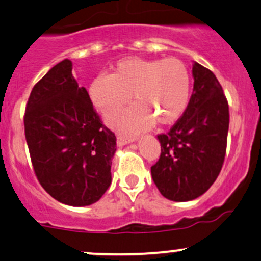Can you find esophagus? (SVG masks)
<instances>
[{"label": "esophagus", "mask_w": 261, "mask_h": 261, "mask_svg": "<svg viewBox=\"0 0 261 261\" xmlns=\"http://www.w3.org/2000/svg\"><path fill=\"white\" fill-rule=\"evenodd\" d=\"M135 137H128V136H125V135H121V134H119V135L116 136V142L119 146H124L126 144H130V142L135 141Z\"/></svg>", "instance_id": "esophagus-1"}]
</instances>
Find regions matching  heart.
<instances>
[{"mask_svg":"<svg viewBox=\"0 0 261 261\" xmlns=\"http://www.w3.org/2000/svg\"><path fill=\"white\" fill-rule=\"evenodd\" d=\"M91 101L102 114L114 113L130 101L134 107L108 117V124L126 133L147 128L153 121L171 125L190 102V71L178 58H127L114 67L111 75H99L89 87Z\"/></svg>","mask_w":261,"mask_h":261,"instance_id":"heart-1","label":"heart"}]
</instances>
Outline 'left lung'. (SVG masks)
<instances>
[{
	"mask_svg": "<svg viewBox=\"0 0 261 261\" xmlns=\"http://www.w3.org/2000/svg\"><path fill=\"white\" fill-rule=\"evenodd\" d=\"M193 93L183 115L167 134L157 135L160 159L151 167L163 197L187 202L202 196L224 162L229 128L228 100L213 73L194 63Z\"/></svg>",
	"mask_w": 261,
	"mask_h": 261,
	"instance_id": "left-lung-1",
	"label": "left lung"
}]
</instances>
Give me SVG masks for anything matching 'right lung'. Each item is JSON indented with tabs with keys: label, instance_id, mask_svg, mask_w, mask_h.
<instances>
[{
	"label": "right lung",
	"instance_id": "add662e5",
	"mask_svg": "<svg viewBox=\"0 0 261 261\" xmlns=\"http://www.w3.org/2000/svg\"><path fill=\"white\" fill-rule=\"evenodd\" d=\"M69 59L34 85L24 135L37 179L54 199L73 207L98 202L111 183L115 134L102 124Z\"/></svg>",
	"mask_w": 261,
	"mask_h": 261
}]
</instances>
